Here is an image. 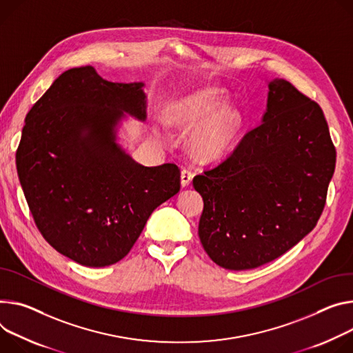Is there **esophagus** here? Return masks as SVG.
<instances>
[{
	"mask_svg": "<svg viewBox=\"0 0 353 353\" xmlns=\"http://www.w3.org/2000/svg\"><path fill=\"white\" fill-rule=\"evenodd\" d=\"M193 172H191L190 169H183L181 170V185L183 187H187L190 183H191V180H193Z\"/></svg>",
	"mask_w": 353,
	"mask_h": 353,
	"instance_id": "obj_1",
	"label": "esophagus"
}]
</instances>
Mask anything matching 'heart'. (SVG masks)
<instances>
[{
	"label": "heart",
	"instance_id": "heart-1",
	"mask_svg": "<svg viewBox=\"0 0 353 353\" xmlns=\"http://www.w3.org/2000/svg\"><path fill=\"white\" fill-rule=\"evenodd\" d=\"M225 103V91L216 85H204L168 110V121L176 126H193L212 117L190 137V149L201 160L221 157L231 148L239 131L241 115L236 110L217 112Z\"/></svg>",
	"mask_w": 353,
	"mask_h": 353
}]
</instances>
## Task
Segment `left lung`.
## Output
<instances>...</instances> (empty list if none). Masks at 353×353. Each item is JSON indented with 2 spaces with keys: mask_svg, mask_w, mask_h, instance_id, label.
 <instances>
[{
  "mask_svg": "<svg viewBox=\"0 0 353 353\" xmlns=\"http://www.w3.org/2000/svg\"><path fill=\"white\" fill-rule=\"evenodd\" d=\"M268 87L262 123L193 179L204 200L201 245L223 269L259 268L297 245L321 216L335 170L321 107L283 79Z\"/></svg>",
  "mask_w": 353,
  "mask_h": 353,
  "instance_id": "8db88e82",
  "label": "left lung"
}]
</instances>
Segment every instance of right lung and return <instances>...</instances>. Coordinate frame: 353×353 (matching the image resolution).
Wrapping results in <instances>:
<instances>
[{
    "mask_svg": "<svg viewBox=\"0 0 353 353\" xmlns=\"http://www.w3.org/2000/svg\"><path fill=\"white\" fill-rule=\"evenodd\" d=\"M143 85L74 68L26 114L17 150L25 199L43 238L83 266L125 258L153 210L180 191L176 165L146 168L117 143L125 114L146 119Z\"/></svg>",
    "mask_w": 353,
    "mask_h": 353,
    "instance_id": "1",
    "label": "right lung"
}]
</instances>
